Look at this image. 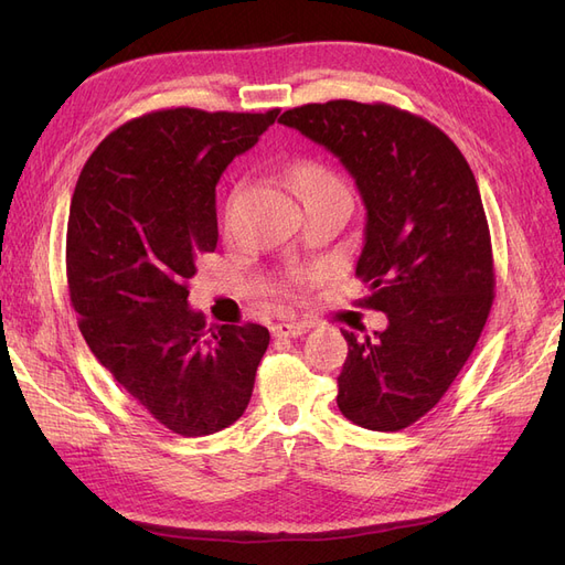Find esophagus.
Returning a JSON list of instances; mask_svg holds the SVG:
<instances>
[{"instance_id": "obj_1", "label": "esophagus", "mask_w": 565, "mask_h": 565, "mask_svg": "<svg viewBox=\"0 0 565 565\" xmlns=\"http://www.w3.org/2000/svg\"><path fill=\"white\" fill-rule=\"evenodd\" d=\"M273 337H301L309 332V324L306 322H276L270 328Z\"/></svg>"}]
</instances>
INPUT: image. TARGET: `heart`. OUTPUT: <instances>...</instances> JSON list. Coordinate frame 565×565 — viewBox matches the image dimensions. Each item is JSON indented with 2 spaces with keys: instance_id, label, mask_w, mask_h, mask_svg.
<instances>
[{
  "instance_id": "obj_1",
  "label": "heart",
  "mask_w": 565,
  "mask_h": 565,
  "mask_svg": "<svg viewBox=\"0 0 565 565\" xmlns=\"http://www.w3.org/2000/svg\"><path fill=\"white\" fill-rule=\"evenodd\" d=\"M292 179L295 183L301 188V191H309V188H316V185H324V183H337L339 179L330 172V169H324L316 162H301L292 169ZM237 191L233 193V200H235ZM322 276L320 268H292L285 276V287L289 289V292H301V289H309L313 287Z\"/></svg>"
}]
</instances>
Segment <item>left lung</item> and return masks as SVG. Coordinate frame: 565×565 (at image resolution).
Returning <instances> with one entry per match:
<instances>
[{"mask_svg": "<svg viewBox=\"0 0 565 565\" xmlns=\"http://www.w3.org/2000/svg\"><path fill=\"white\" fill-rule=\"evenodd\" d=\"M280 125L328 148L353 177L367 224L355 276L361 301L388 318L349 341L337 377L341 415L401 431L443 398L481 337L494 299L488 218L469 162L436 125L386 104L328 100Z\"/></svg>", "mask_w": 565, "mask_h": 565, "instance_id": "obj_1", "label": "left lung"}]
</instances>
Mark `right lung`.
Wrapping results in <instances>:
<instances>
[{
    "label": "right lung",
    "instance_id": "add662e5",
    "mask_svg": "<svg viewBox=\"0 0 565 565\" xmlns=\"http://www.w3.org/2000/svg\"><path fill=\"white\" fill-rule=\"evenodd\" d=\"M268 113L169 108L108 134L77 179L65 273L96 361L169 431L210 436L241 419L270 334L212 324L188 280L216 249V183L276 122Z\"/></svg>",
    "mask_w": 565,
    "mask_h": 565
}]
</instances>
